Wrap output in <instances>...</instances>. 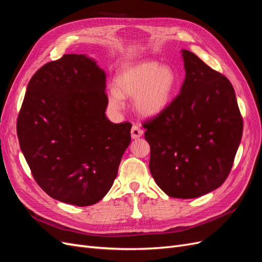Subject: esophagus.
Returning a JSON list of instances; mask_svg holds the SVG:
<instances>
[{
    "instance_id": "34e87169",
    "label": "esophagus",
    "mask_w": 262,
    "mask_h": 262,
    "mask_svg": "<svg viewBox=\"0 0 262 262\" xmlns=\"http://www.w3.org/2000/svg\"><path fill=\"white\" fill-rule=\"evenodd\" d=\"M143 130H142L139 125L137 124H133L132 129H131V137L132 139H139L142 136H143Z\"/></svg>"
}]
</instances>
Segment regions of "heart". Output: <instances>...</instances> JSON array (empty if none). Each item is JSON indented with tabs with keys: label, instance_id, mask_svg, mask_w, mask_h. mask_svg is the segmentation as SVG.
Returning <instances> with one entry per match:
<instances>
[{
	"label": "heart",
	"instance_id": "1",
	"mask_svg": "<svg viewBox=\"0 0 262 262\" xmlns=\"http://www.w3.org/2000/svg\"><path fill=\"white\" fill-rule=\"evenodd\" d=\"M178 77L171 67L145 61L119 71L115 85H110L107 101L110 109L119 112L124 98L133 97V106L144 117H155L166 110L175 96Z\"/></svg>",
	"mask_w": 262,
	"mask_h": 262
}]
</instances>
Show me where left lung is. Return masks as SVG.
<instances>
[{"instance_id":"left-lung-1","label":"left lung","mask_w":262,"mask_h":262,"mask_svg":"<svg viewBox=\"0 0 262 262\" xmlns=\"http://www.w3.org/2000/svg\"><path fill=\"white\" fill-rule=\"evenodd\" d=\"M180 93L143 124L150 146L149 170L163 191L193 199L217 189L232 169L243 118L227 78L188 50Z\"/></svg>"}]
</instances>
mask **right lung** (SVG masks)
Masks as SVG:
<instances>
[{
  "label": "right lung",
  "instance_id": "add662e5",
  "mask_svg": "<svg viewBox=\"0 0 262 262\" xmlns=\"http://www.w3.org/2000/svg\"><path fill=\"white\" fill-rule=\"evenodd\" d=\"M106 73L85 54H64L28 83L17 119L20 149L43 191L86 207L112 188L131 123L106 117Z\"/></svg>",
  "mask_w": 262,
  "mask_h": 262
}]
</instances>
